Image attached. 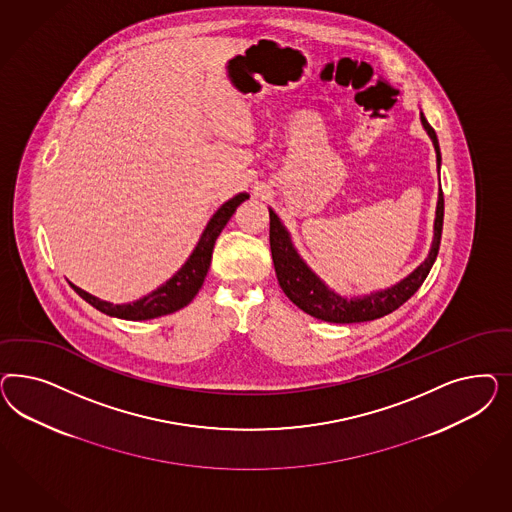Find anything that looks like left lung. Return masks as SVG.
Wrapping results in <instances>:
<instances>
[{
  "mask_svg": "<svg viewBox=\"0 0 512 512\" xmlns=\"http://www.w3.org/2000/svg\"><path fill=\"white\" fill-rule=\"evenodd\" d=\"M420 122L428 137L432 139L435 148V161H437V174L441 171V150L439 140L435 135L434 127L428 124L424 114L420 112ZM270 212V249H272V261L276 268L279 287L287 298L296 304L302 311H306L311 317L321 319L326 323H364L373 321L379 317H385L388 313L398 310L403 302H407L411 296L419 291L426 276L430 274L434 266L439 244H441V231H443V216H445V201H443V189L439 184L437 191V206H435L434 238L432 246L426 255V259L405 278L398 283L390 285L387 289L372 291L368 295L343 296L330 289L323 279L319 278L310 264L306 263L298 249L293 244L291 233L281 223L278 214L268 208Z\"/></svg>",
  "mask_w": 512,
  "mask_h": 512,
  "instance_id": "obj_1",
  "label": "left lung"
}]
</instances>
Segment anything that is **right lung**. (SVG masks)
I'll return each instance as SVG.
<instances>
[{
    "mask_svg": "<svg viewBox=\"0 0 512 512\" xmlns=\"http://www.w3.org/2000/svg\"><path fill=\"white\" fill-rule=\"evenodd\" d=\"M248 199V193H238L231 201L221 204L217 208L216 214L210 217V221L206 223L201 238H199L195 249L191 251V255L187 257L186 263L182 264V268H178V272L171 279H167L163 285H159L150 295L142 296L139 300L127 302V304H112V302L101 300L97 296L82 291L71 281H69V285L75 289L78 296H82L88 304H92L95 310L107 313L110 317L125 319V321H148V319H155V317L182 310L195 298L204 283V278L210 268V261H212V251H214L217 236L225 229V225L233 217L236 208Z\"/></svg>",
    "mask_w": 512,
    "mask_h": 512,
    "instance_id": "right-lung-1",
    "label": "right lung"
}]
</instances>
